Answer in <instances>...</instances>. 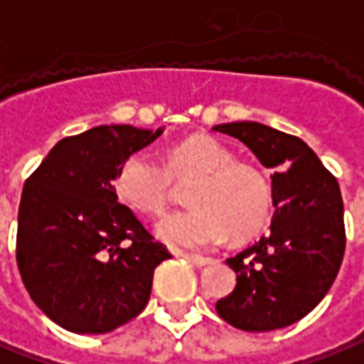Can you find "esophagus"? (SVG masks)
<instances>
[{
	"mask_svg": "<svg viewBox=\"0 0 364 364\" xmlns=\"http://www.w3.org/2000/svg\"><path fill=\"white\" fill-rule=\"evenodd\" d=\"M183 259H187L189 263H193L195 267H207L213 263L211 257H203V255H189V253H181Z\"/></svg>",
	"mask_w": 364,
	"mask_h": 364,
	"instance_id": "34e87169",
	"label": "esophagus"
}]
</instances>
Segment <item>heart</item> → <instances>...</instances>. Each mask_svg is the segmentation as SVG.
<instances>
[{
	"mask_svg": "<svg viewBox=\"0 0 364 364\" xmlns=\"http://www.w3.org/2000/svg\"><path fill=\"white\" fill-rule=\"evenodd\" d=\"M157 161L149 151H135L121 161L113 189L135 213L161 215L173 197V183L187 185L189 211L167 215L157 237L177 249H205L231 235L253 239L273 215V185L259 165L237 161L235 153L211 135H189Z\"/></svg>",
	"mask_w": 364,
	"mask_h": 364,
	"instance_id": "heart-1",
	"label": "heart"
}]
</instances>
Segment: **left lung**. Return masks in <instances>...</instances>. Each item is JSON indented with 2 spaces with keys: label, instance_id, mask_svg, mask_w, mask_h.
I'll list each match as a JSON object with an SVG mask.
<instances>
[{
  "label": "left lung",
  "instance_id": "left-lung-1",
  "mask_svg": "<svg viewBox=\"0 0 364 364\" xmlns=\"http://www.w3.org/2000/svg\"><path fill=\"white\" fill-rule=\"evenodd\" d=\"M213 131L243 141L267 169H275L271 231L227 259L237 285L215 309L225 323L249 333L289 327L323 301L343 263L347 237L338 183L295 135L257 121Z\"/></svg>",
  "mask_w": 364,
  "mask_h": 364
}]
</instances>
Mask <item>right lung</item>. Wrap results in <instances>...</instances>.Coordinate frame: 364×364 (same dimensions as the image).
I'll list each match as a JSON object with an SVG mask.
<instances>
[{
    "label": "right lung",
    "instance_id": "add662e5",
    "mask_svg": "<svg viewBox=\"0 0 364 364\" xmlns=\"http://www.w3.org/2000/svg\"><path fill=\"white\" fill-rule=\"evenodd\" d=\"M163 133L99 125L61 139L23 185L16 259L27 293L59 327L109 333L149 303L171 259L113 189L121 161Z\"/></svg>",
    "mask_w": 364,
    "mask_h": 364
}]
</instances>
